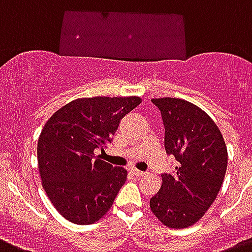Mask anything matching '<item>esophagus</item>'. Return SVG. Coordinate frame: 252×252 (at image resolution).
<instances>
[{
	"label": "esophagus",
	"mask_w": 252,
	"mask_h": 252,
	"mask_svg": "<svg viewBox=\"0 0 252 252\" xmlns=\"http://www.w3.org/2000/svg\"><path fill=\"white\" fill-rule=\"evenodd\" d=\"M130 173H132L133 175H138V177H139V175H143V174H145V173L141 172V170H138V169H136V168H132V169H130Z\"/></svg>",
	"instance_id": "34e87169"
}]
</instances>
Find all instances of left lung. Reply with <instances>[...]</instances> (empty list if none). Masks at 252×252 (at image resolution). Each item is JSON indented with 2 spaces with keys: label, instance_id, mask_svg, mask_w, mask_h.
Wrapping results in <instances>:
<instances>
[{
  "label": "left lung",
  "instance_id": "8db88e82",
  "mask_svg": "<svg viewBox=\"0 0 252 252\" xmlns=\"http://www.w3.org/2000/svg\"><path fill=\"white\" fill-rule=\"evenodd\" d=\"M161 111L164 146L177 160L172 174L150 200L152 214L169 228H187L204 217L217 198L227 170L228 152L220 130L208 114L182 98L151 100Z\"/></svg>",
  "mask_w": 252,
  "mask_h": 252
}]
</instances>
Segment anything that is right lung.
I'll use <instances>...</instances> for the list:
<instances>
[{
  "mask_svg": "<svg viewBox=\"0 0 252 252\" xmlns=\"http://www.w3.org/2000/svg\"><path fill=\"white\" fill-rule=\"evenodd\" d=\"M142 100L86 97L59 109L38 138L42 187L55 209L74 224H92L110 210L126 170L94 155L111 142L120 120Z\"/></svg>",
  "mask_w": 252,
  "mask_h": 252,
  "instance_id": "add662e5",
  "label": "right lung"
}]
</instances>
